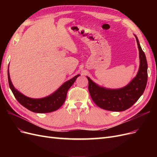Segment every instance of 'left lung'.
I'll return each instance as SVG.
<instances>
[{"label": "left lung", "instance_id": "left-lung-1", "mask_svg": "<svg viewBox=\"0 0 157 157\" xmlns=\"http://www.w3.org/2000/svg\"><path fill=\"white\" fill-rule=\"evenodd\" d=\"M140 54V68L136 77L127 86L119 89H108L98 86L88 77V90L93 101L101 109L123 111L129 109L144 94L147 82V62L144 52L135 35Z\"/></svg>", "mask_w": 157, "mask_h": 157}]
</instances>
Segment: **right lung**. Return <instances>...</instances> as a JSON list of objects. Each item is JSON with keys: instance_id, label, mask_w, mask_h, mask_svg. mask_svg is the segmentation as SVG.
Wrapping results in <instances>:
<instances>
[{"instance_id": "1", "label": "right lung", "mask_w": 157, "mask_h": 157, "mask_svg": "<svg viewBox=\"0 0 157 157\" xmlns=\"http://www.w3.org/2000/svg\"><path fill=\"white\" fill-rule=\"evenodd\" d=\"M80 75H76L73 78L65 82L55 92L52 94L50 96L43 98L34 99L24 96L14 88L11 82L9 70L8 69L9 86H10L13 96H15L17 101L23 107L29 109V111L39 113H46L55 111L62 105L65 101L68 90L72 86L76 79Z\"/></svg>"}]
</instances>
